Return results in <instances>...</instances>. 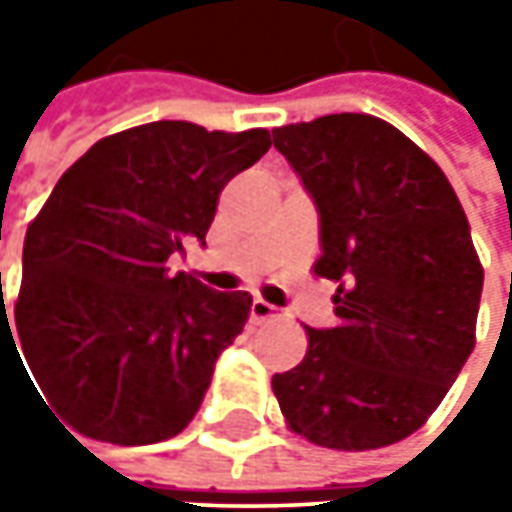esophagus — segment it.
<instances>
[{
    "mask_svg": "<svg viewBox=\"0 0 512 512\" xmlns=\"http://www.w3.org/2000/svg\"><path fill=\"white\" fill-rule=\"evenodd\" d=\"M276 316H279V307H273L265 299H253V305H250V319L253 322H270Z\"/></svg>",
    "mask_w": 512,
    "mask_h": 512,
    "instance_id": "34e87169",
    "label": "esophagus"
}]
</instances>
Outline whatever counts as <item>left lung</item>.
Masks as SVG:
<instances>
[{
	"label": "left lung",
	"instance_id": "obj_1",
	"mask_svg": "<svg viewBox=\"0 0 512 512\" xmlns=\"http://www.w3.org/2000/svg\"><path fill=\"white\" fill-rule=\"evenodd\" d=\"M273 145L319 207L336 282L330 330L273 376L287 427L327 450H376L416 433L476 344L484 267L442 168L370 113L273 128Z\"/></svg>",
	"mask_w": 512,
	"mask_h": 512
}]
</instances>
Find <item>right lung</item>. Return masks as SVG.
<instances>
[{
  "instance_id": "add662e5",
  "label": "right lung",
  "mask_w": 512,
  "mask_h": 512,
  "mask_svg": "<svg viewBox=\"0 0 512 512\" xmlns=\"http://www.w3.org/2000/svg\"><path fill=\"white\" fill-rule=\"evenodd\" d=\"M267 150L265 128L165 119L110 133L62 173L28 225L13 330L73 430L153 444L196 416L253 299L173 273L170 256L205 245L219 193Z\"/></svg>"
}]
</instances>
